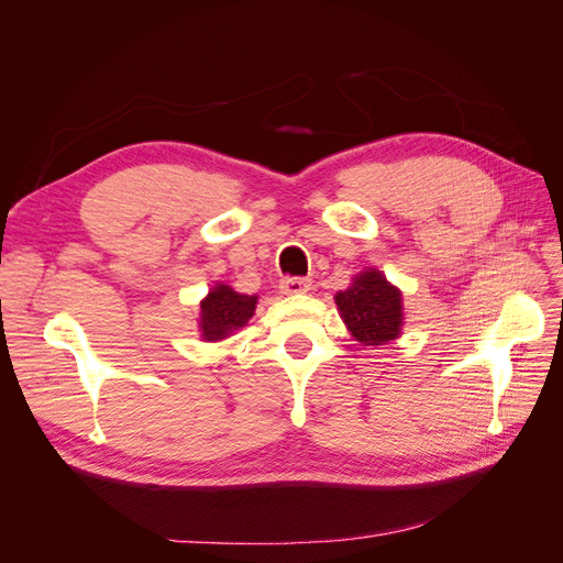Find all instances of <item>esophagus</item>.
<instances>
[{
    "mask_svg": "<svg viewBox=\"0 0 563 563\" xmlns=\"http://www.w3.org/2000/svg\"><path fill=\"white\" fill-rule=\"evenodd\" d=\"M279 288H282V294H286V296H298V294L312 291V282L302 279V277H286V279H282Z\"/></svg>",
    "mask_w": 563,
    "mask_h": 563,
    "instance_id": "34e87169",
    "label": "esophagus"
}]
</instances>
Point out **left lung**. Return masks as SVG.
I'll return each mask as SVG.
<instances>
[{"label": "left lung", "instance_id": "8db88e82", "mask_svg": "<svg viewBox=\"0 0 563 563\" xmlns=\"http://www.w3.org/2000/svg\"><path fill=\"white\" fill-rule=\"evenodd\" d=\"M340 319L350 335L366 347L397 340L404 327L401 291L376 267H366L345 291L335 294Z\"/></svg>", "mask_w": 563, "mask_h": 563}]
</instances>
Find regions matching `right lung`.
Here are the masks:
<instances>
[{
	"label": "right lung",
	"mask_w": 563,
	"mask_h": 563,
	"mask_svg": "<svg viewBox=\"0 0 563 563\" xmlns=\"http://www.w3.org/2000/svg\"><path fill=\"white\" fill-rule=\"evenodd\" d=\"M258 296L236 294L232 286L218 282L199 302V333L207 343L230 338L234 331L244 329L255 312Z\"/></svg>",
	"instance_id": "obj_1"
}]
</instances>
